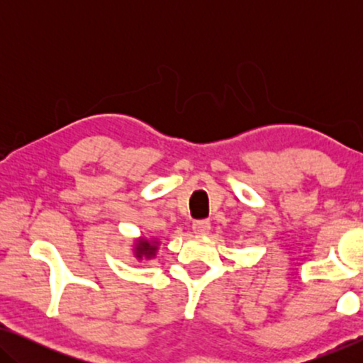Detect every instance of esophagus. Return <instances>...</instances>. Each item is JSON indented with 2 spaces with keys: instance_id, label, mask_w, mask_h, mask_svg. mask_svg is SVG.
Here are the masks:
<instances>
[{
  "instance_id": "obj_1",
  "label": "esophagus",
  "mask_w": 363,
  "mask_h": 363,
  "mask_svg": "<svg viewBox=\"0 0 363 363\" xmlns=\"http://www.w3.org/2000/svg\"><path fill=\"white\" fill-rule=\"evenodd\" d=\"M193 231H195V235H206L208 231H210V221L208 220H196L193 221Z\"/></svg>"
}]
</instances>
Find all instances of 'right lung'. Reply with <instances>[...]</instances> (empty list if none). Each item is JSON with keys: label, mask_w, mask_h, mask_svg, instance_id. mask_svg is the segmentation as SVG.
Masks as SVG:
<instances>
[{"label": "right lung", "mask_w": 363, "mask_h": 363, "mask_svg": "<svg viewBox=\"0 0 363 363\" xmlns=\"http://www.w3.org/2000/svg\"><path fill=\"white\" fill-rule=\"evenodd\" d=\"M137 251H138V256H142V255L152 256L153 251H155V247L150 246V242H148V241H140V245H138Z\"/></svg>", "instance_id": "right-lung-1"}]
</instances>
